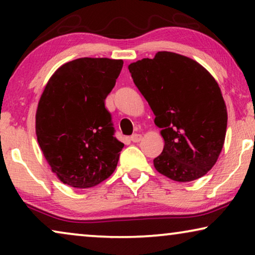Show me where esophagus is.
Wrapping results in <instances>:
<instances>
[{
  "label": "esophagus",
  "instance_id": "1",
  "mask_svg": "<svg viewBox=\"0 0 255 255\" xmlns=\"http://www.w3.org/2000/svg\"><path fill=\"white\" fill-rule=\"evenodd\" d=\"M142 139V135L139 134V133H134L131 135V140L133 142H139Z\"/></svg>",
  "mask_w": 255,
  "mask_h": 255
}]
</instances>
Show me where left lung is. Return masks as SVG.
<instances>
[{"instance_id": "left-lung-1", "label": "left lung", "mask_w": 255, "mask_h": 255, "mask_svg": "<svg viewBox=\"0 0 255 255\" xmlns=\"http://www.w3.org/2000/svg\"><path fill=\"white\" fill-rule=\"evenodd\" d=\"M128 71L165 140L162 153L153 160L155 169L177 182L205 175L217 162L228 127V110L214 76L194 59L167 51L132 62Z\"/></svg>"}]
</instances>
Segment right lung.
I'll list each match as a JSON object with an SVG mask.
<instances>
[{
	"mask_svg": "<svg viewBox=\"0 0 255 255\" xmlns=\"http://www.w3.org/2000/svg\"><path fill=\"white\" fill-rule=\"evenodd\" d=\"M123 60L79 58L53 73L36 113L41 152L59 180L92 188L115 172L123 142L114 137L104 101L116 85Z\"/></svg>",
	"mask_w": 255,
	"mask_h": 255,
	"instance_id": "obj_1",
	"label": "right lung"
}]
</instances>
